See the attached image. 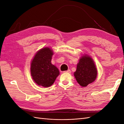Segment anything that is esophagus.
<instances>
[{"instance_id":"esophagus-1","label":"esophagus","mask_w":124,"mask_h":124,"mask_svg":"<svg viewBox=\"0 0 124 124\" xmlns=\"http://www.w3.org/2000/svg\"><path fill=\"white\" fill-rule=\"evenodd\" d=\"M63 72H64V73H71V70L69 69V70H67V71H63Z\"/></svg>"}]
</instances>
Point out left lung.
<instances>
[{"mask_svg": "<svg viewBox=\"0 0 124 124\" xmlns=\"http://www.w3.org/2000/svg\"><path fill=\"white\" fill-rule=\"evenodd\" d=\"M74 76L82 87H86L94 82L97 76V69L92 58L86 54L82 56L78 63Z\"/></svg>", "mask_w": 124, "mask_h": 124, "instance_id": "1", "label": "left lung"}]
</instances>
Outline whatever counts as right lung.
Returning a JSON list of instances; mask_svg holds the SVG:
<instances>
[{
    "mask_svg": "<svg viewBox=\"0 0 124 124\" xmlns=\"http://www.w3.org/2000/svg\"><path fill=\"white\" fill-rule=\"evenodd\" d=\"M53 55V51L51 48L46 47L37 52L32 59L31 76L37 85L49 87L59 76L58 69L51 63Z\"/></svg>",
    "mask_w": 124,
    "mask_h": 124,
    "instance_id": "add662e5",
    "label": "right lung"
}]
</instances>
